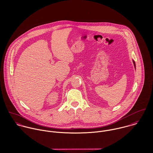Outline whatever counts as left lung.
<instances>
[{"instance_id":"1","label":"left lung","mask_w":153,"mask_h":153,"mask_svg":"<svg viewBox=\"0 0 153 153\" xmlns=\"http://www.w3.org/2000/svg\"><path fill=\"white\" fill-rule=\"evenodd\" d=\"M132 62H133V64H134V68H135V69H136V68H135V63L134 61V60H132Z\"/></svg>"}]
</instances>
